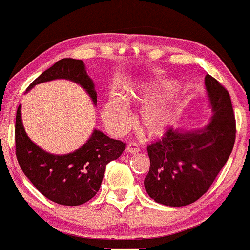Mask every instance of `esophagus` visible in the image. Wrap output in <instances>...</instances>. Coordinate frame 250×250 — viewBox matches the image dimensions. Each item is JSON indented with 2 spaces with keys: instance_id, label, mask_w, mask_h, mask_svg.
Wrapping results in <instances>:
<instances>
[{
  "instance_id": "34e87169",
  "label": "esophagus",
  "mask_w": 250,
  "mask_h": 250,
  "mask_svg": "<svg viewBox=\"0 0 250 250\" xmlns=\"http://www.w3.org/2000/svg\"><path fill=\"white\" fill-rule=\"evenodd\" d=\"M126 152L131 153V155H134V153L139 152L138 145L134 144V143H130V144H128L127 146H126Z\"/></svg>"
}]
</instances>
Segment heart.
I'll return each mask as SVG.
<instances>
[{"instance_id": "obj_1", "label": "heart", "mask_w": 250, "mask_h": 250, "mask_svg": "<svg viewBox=\"0 0 250 250\" xmlns=\"http://www.w3.org/2000/svg\"><path fill=\"white\" fill-rule=\"evenodd\" d=\"M171 87L172 85L170 83L144 81L123 95V102L127 105L147 104L140 111L138 124L150 137H158L167 132L179 116L178 105L173 98L153 102ZM103 119L106 127L113 134H122L130 124L127 111L118 99H110L105 104Z\"/></svg>"}]
</instances>
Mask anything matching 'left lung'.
Returning <instances> with one entry per match:
<instances>
[{"mask_svg": "<svg viewBox=\"0 0 250 250\" xmlns=\"http://www.w3.org/2000/svg\"><path fill=\"white\" fill-rule=\"evenodd\" d=\"M211 117L198 130L170 128L147 146L150 171L144 179L147 195L167 207L191 204L209 190L230 156L235 143V117L228 91L207 74L204 78Z\"/></svg>", "mask_w": 250, "mask_h": 250, "instance_id": "left-lung-1", "label": "left lung"}]
</instances>
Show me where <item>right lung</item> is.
<instances>
[{"label":"right lung","mask_w":250,"mask_h":250,"mask_svg":"<svg viewBox=\"0 0 250 250\" xmlns=\"http://www.w3.org/2000/svg\"><path fill=\"white\" fill-rule=\"evenodd\" d=\"M64 79L78 83L97 105L94 83L86 72L83 60L61 59L28 86ZM16 158L26 177L44 197L62 206H80L93 198L102 186L106 165L119 158L125 143L112 139L94 128L83 145L66 155H54L42 150L28 137L21 117V105L16 112Z\"/></svg>","instance_id":"obj_1"}]
</instances>
